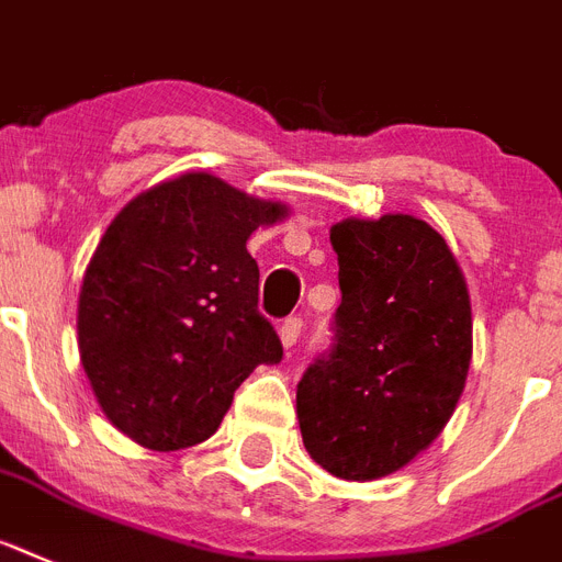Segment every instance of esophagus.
Wrapping results in <instances>:
<instances>
[{"mask_svg":"<svg viewBox=\"0 0 562 562\" xmlns=\"http://www.w3.org/2000/svg\"><path fill=\"white\" fill-rule=\"evenodd\" d=\"M301 327H304V322H301V318H286V322L281 324V327H278V336H281V345H284L286 350H290V347L295 345V341H299Z\"/></svg>","mask_w":562,"mask_h":562,"instance_id":"1","label":"esophagus"}]
</instances>
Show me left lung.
Wrapping results in <instances>:
<instances>
[{"label": "left lung", "mask_w": 562, "mask_h": 562, "mask_svg": "<svg viewBox=\"0 0 562 562\" xmlns=\"http://www.w3.org/2000/svg\"><path fill=\"white\" fill-rule=\"evenodd\" d=\"M341 304L330 353L301 375L310 457L341 480H379L451 419L471 364V299L445 238L414 215L330 229Z\"/></svg>", "instance_id": "8db88e82"}]
</instances>
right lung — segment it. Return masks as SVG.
<instances>
[{
	"mask_svg": "<svg viewBox=\"0 0 562 562\" xmlns=\"http://www.w3.org/2000/svg\"><path fill=\"white\" fill-rule=\"evenodd\" d=\"M286 217L215 175L189 171L123 206L91 255L77 336L103 414L151 451L209 439L240 382L284 356L258 313L247 240Z\"/></svg>",
	"mask_w": 562,
	"mask_h": 562,
	"instance_id": "right-lung-1",
	"label": "right lung"
}]
</instances>
